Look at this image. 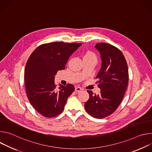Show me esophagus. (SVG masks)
<instances>
[{
    "instance_id": "obj_1",
    "label": "esophagus",
    "mask_w": 152,
    "mask_h": 152,
    "mask_svg": "<svg viewBox=\"0 0 152 152\" xmlns=\"http://www.w3.org/2000/svg\"><path fill=\"white\" fill-rule=\"evenodd\" d=\"M82 90H83V88H82L79 87V86H76L75 91H76V92H80V91H82Z\"/></svg>"
}]
</instances>
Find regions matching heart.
<instances>
[{
    "label": "heart",
    "mask_w": 152,
    "mask_h": 152,
    "mask_svg": "<svg viewBox=\"0 0 152 152\" xmlns=\"http://www.w3.org/2000/svg\"><path fill=\"white\" fill-rule=\"evenodd\" d=\"M83 58H88V59H96V56L95 53L90 50L86 51L84 55H83Z\"/></svg>",
    "instance_id": "heart-1"
}]
</instances>
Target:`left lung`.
<instances>
[{
    "instance_id": "left-lung-1",
    "label": "left lung",
    "mask_w": 152,
    "mask_h": 152,
    "mask_svg": "<svg viewBox=\"0 0 152 152\" xmlns=\"http://www.w3.org/2000/svg\"><path fill=\"white\" fill-rule=\"evenodd\" d=\"M95 48L102 59V66L96 79L100 93L88 90L89 99L85 109L90 115L103 118L113 114L124 96L129 81L127 62L122 52L116 47L105 42L97 43Z\"/></svg>"
}]
</instances>
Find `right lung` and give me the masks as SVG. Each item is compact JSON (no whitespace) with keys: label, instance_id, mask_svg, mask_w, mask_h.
Returning a JSON list of instances; mask_svg holds the SVG:
<instances>
[{"label":"right lung","instance_id":"1","mask_svg":"<svg viewBox=\"0 0 152 152\" xmlns=\"http://www.w3.org/2000/svg\"><path fill=\"white\" fill-rule=\"evenodd\" d=\"M81 45L76 42L46 43L39 46L30 55L25 71L26 91L31 104L41 115L51 118L64 111L75 86L60 84L58 88L55 76L58 71L65 69L70 56Z\"/></svg>","mask_w":152,"mask_h":152}]
</instances>
